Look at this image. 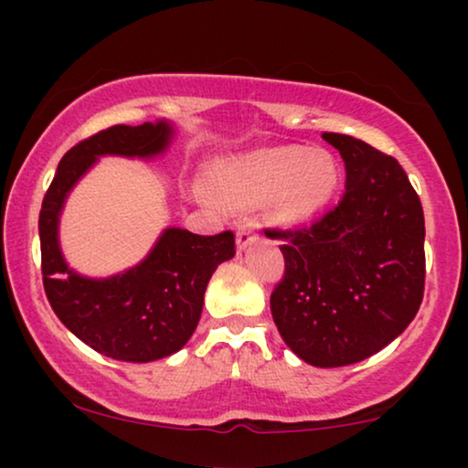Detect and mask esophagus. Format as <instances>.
<instances>
[{
  "instance_id": "esophagus-1",
  "label": "esophagus",
  "mask_w": 468,
  "mask_h": 468,
  "mask_svg": "<svg viewBox=\"0 0 468 468\" xmlns=\"http://www.w3.org/2000/svg\"><path fill=\"white\" fill-rule=\"evenodd\" d=\"M257 239V224L249 219V222L239 224L238 229V249H246V246L252 244V241Z\"/></svg>"
}]
</instances>
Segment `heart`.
I'll use <instances>...</instances> for the list:
<instances>
[{
    "mask_svg": "<svg viewBox=\"0 0 468 468\" xmlns=\"http://www.w3.org/2000/svg\"><path fill=\"white\" fill-rule=\"evenodd\" d=\"M213 191L235 208L268 202V216L283 227H294L321 213L341 185L338 160L325 149L266 147L229 155L211 169Z\"/></svg>",
    "mask_w": 468,
    "mask_h": 468,
    "instance_id": "1",
    "label": "heart"
}]
</instances>
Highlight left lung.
<instances>
[{"instance_id": "left-lung-1", "label": "left lung", "mask_w": 468, "mask_h": 468, "mask_svg": "<svg viewBox=\"0 0 468 468\" xmlns=\"http://www.w3.org/2000/svg\"><path fill=\"white\" fill-rule=\"evenodd\" d=\"M346 163V193L310 227L266 229L286 271L271 313L286 346L314 367L363 361L405 332L424 294V216L399 160L325 132Z\"/></svg>"}]
</instances>
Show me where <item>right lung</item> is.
<instances>
[{
  "mask_svg": "<svg viewBox=\"0 0 468 468\" xmlns=\"http://www.w3.org/2000/svg\"><path fill=\"white\" fill-rule=\"evenodd\" d=\"M174 136L166 121L114 125L63 155L39 213L46 297L61 324L96 352L116 361L149 363L178 352L200 321L204 290L216 268L235 255L233 230L196 235L166 229L138 266L107 279L69 271L58 249V213L69 189L99 155L152 158Z\"/></svg>",
  "mask_w": 468,
  "mask_h": 468,
  "instance_id": "obj_1",
  "label": "right lung"
}]
</instances>
